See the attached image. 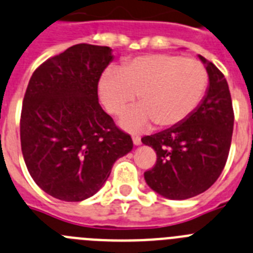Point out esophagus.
<instances>
[{
  "label": "esophagus",
  "mask_w": 253,
  "mask_h": 253,
  "mask_svg": "<svg viewBox=\"0 0 253 253\" xmlns=\"http://www.w3.org/2000/svg\"><path fill=\"white\" fill-rule=\"evenodd\" d=\"M132 141H133V145H136V146L141 145V137H138V136L136 135L132 136Z\"/></svg>",
  "instance_id": "obj_1"
}]
</instances>
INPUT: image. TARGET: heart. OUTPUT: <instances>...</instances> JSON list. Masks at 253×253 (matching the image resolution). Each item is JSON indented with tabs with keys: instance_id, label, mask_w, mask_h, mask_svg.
Returning a JSON list of instances; mask_svg holds the SVG:
<instances>
[{
	"instance_id": "1",
	"label": "heart",
	"mask_w": 253,
	"mask_h": 253,
	"mask_svg": "<svg viewBox=\"0 0 253 253\" xmlns=\"http://www.w3.org/2000/svg\"><path fill=\"white\" fill-rule=\"evenodd\" d=\"M208 87V72L197 59L172 54L137 56L121 69L108 68L99 79L102 104L111 115L120 116L136 101L140 106L127 111L120 125L138 131L156 122L159 127L181 124L200 104Z\"/></svg>"
}]
</instances>
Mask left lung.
Segmentation results:
<instances>
[{"instance_id": "1", "label": "left lung", "mask_w": 253, "mask_h": 253, "mask_svg": "<svg viewBox=\"0 0 253 253\" xmlns=\"http://www.w3.org/2000/svg\"><path fill=\"white\" fill-rule=\"evenodd\" d=\"M209 77L207 95L181 124L145 136L142 143L156 151V164L145 171L147 185L158 194L183 200L206 192L227 163L234 113L223 73L202 55Z\"/></svg>"}]
</instances>
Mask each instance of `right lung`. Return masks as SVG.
<instances>
[{
    "mask_svg": "<svg viewBox=\"0 0 253 253\" xmlns=\"http://www.w3.org/2000/svg\"><path fill=\"white\" fill-rule=\"evenodd\" d=\"M112 49L77 44L44 61L22 102L20 137L26 168L46 194L81 202L103 186L133 142L98 103Z\"/></svg>",
    "mask_w": 253,
    "mask_h": 253,
    "instance_id": "obj_1",
    "label": "right lung"
}]
</instances>
